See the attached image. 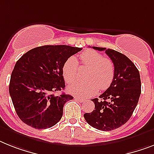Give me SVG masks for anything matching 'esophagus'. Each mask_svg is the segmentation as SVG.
Returning <instances> with one entry per match:
<instances>
[{
	"mask_svg": "<svg viewBox=\"0 0 154 154\" xmlns=\"http://www.w3.org/2000/svg\"><path fill=\"white\" fill-rule=\"evenodd\" d=\"M75 99L76 101H79V102H83V101H85L83 98H82V97H75Z\"/></svg>",
	"mask_w": 154,
	"mask_h": 154,
	"instance_id": "obj_1",
	"label": "esophagus"
}]
</instances>
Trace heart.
I'll return each mask as SVG.
<instances>
[{"mask_svg":"<svg viewBox=\"0 0 154 154\" xmlns=\"http://www.w3.org/2000/svg\"><path fill=\"white\" fill-rule=\"evenodd\" d=\"M80 67L88 68L84 82H76L68 87L73 95L89 97L97 92L105 91L111 86L115 77V64L109 58L97 51L88 49L79 55ZM79 75V63L74 57L66 60L63 65V76L66 82H74Z\"/></svg>","mask_w":154,"mask_h":154,"instance_id":"b5f03b06","label":"heart"}]
</instances>
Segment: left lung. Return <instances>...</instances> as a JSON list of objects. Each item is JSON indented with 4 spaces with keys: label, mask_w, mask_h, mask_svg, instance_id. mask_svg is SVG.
Returning a JSON list of instances; mask_svg holds the SVG:
<instances>
[{
    "label": "left lung",
    "mask_w": 154,
    "mask_h": 154,
    "mask_svg": "<svg viewBox=\"0 0 154 154\" xmlns=\"http://www.w3.org/2000/svg\"><path fill=\"white\" fill-rule=\"evenodd\" d=\"M93 49L105 50L115 64V77L100 99H92L94 109L85 113L84 118L93 128L109 131L124 125L131 116L141 94L140 75L134 63L123 53L101 47Z\"/></svg>",
    "instance_id": "obj_1"
}]
</instances>
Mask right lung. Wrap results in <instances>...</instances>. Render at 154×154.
<instances>
[{"instance_id": "1", "label": "right lung", "mask_w": 154, "mask_h": 154, "mask_svg": "<svg viewBox=\"0 0 154 154\" xmlns=\"http://www.w3.org/2000/svg\"><path fill=\"white\" fill-rule=\"evenodd\" d=\"M82 48L69 45H43L20 57L11 72L9 94L14 108L24 124L36 129L57 124L63 116V105L73 97L64 93L63 65Z\"/></svg>"}]
</instances>
